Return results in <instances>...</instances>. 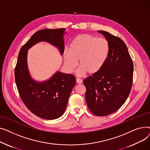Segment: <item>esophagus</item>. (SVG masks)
Returning a JSON list of instances; mask_svg holds the SVG:
<instances>
[{
    "label": "esophagus",
    "instance_id": "esophagus-1",
    "mask_svg": "<svg viewBox=\"0 0 150 150\" xmlns=\"http://www.w3.org/2000/svg\"><path fill=\"white\" fill-rule=\"evenodd\" d=\"M76 83H78V84H81L82 83H83V81L80 79V78H77L76 79Z\"/></svg>",
    "mask_w": 150,
    "mask_h": 150
}]
</instances>
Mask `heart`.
Returning <instances> with one entry per match:
<instances>
[{
	"instance_id": "b5f03b06",
	"label": "heart",
	"mask_w": 150,
	"mask_h": 150,
	"mask_svg": "<svg viewBox=\"0 0 150 150\" xmlns=\"http://www.w3.org/2000/svg\"><path fill=\"white\" fill-rule=\"evenodd\" d=\"M110 51L111 46L106 39L89 34L78 35L71 41L69 50L64 52L65 64L70 72H72L79 60L78 74H95L105 65Z\"/></svg>"
}]
</instances>
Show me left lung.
Instances as JSON below:
<instances>
[{
	"label": "left lung",
	"mask_w": 150,
	"mask_h": 150,
	"mask_svg": "<svg viewBox=\"0 0 150 150\" xmlns=\"http://www.w3.org/2000/svg\"><path fill=\"white\" fill-rule=\"evenodd\" d=\"M109 41V58L98 72L86 78V101L90 111L97 116H106L119 109L130 93L133 63L128 48L122 39L107 31L100 30Z\"/></svg>",
	"instance_id": "left-lung-1"
}]
</instances>
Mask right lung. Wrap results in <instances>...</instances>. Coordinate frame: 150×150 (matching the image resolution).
<instances>
[{
    "label": "right lung",
    "mask_w": 150,
    "mask_h": 150,
    "mask_svg": "<svg viewBox=\"0 0 150 150\" xmlns=\"http://www.w3.org/2000/svg\"><path fill=\"white\" fill-rule=\"evenodd\" d=\"M65 30L66 28H59L38 31L21 47L14 70L16 84L23 103L33 114L44 119H56L64 113L76 83L75 77L58 71L49 80L36 81L28 69V50L36 44L44 41L57 47L62 54Z\"/></svg>",
    "instance_id": "right-lung-1"
}]
</instances>
